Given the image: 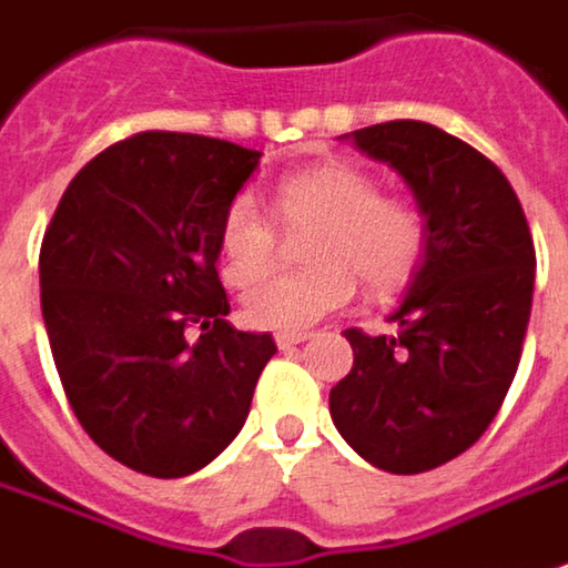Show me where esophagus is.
Here are the masks:
<instances>
[{
	"label": "esophagus",
	"instance_id": "1",
	"mask_svg": "<svg viewBox=\"0 0 568 568\" xmlns=\"http://www.w3.org/2000/svg\"><path fill=\"white\" fill-rule=\"evenodd\" d=\"M310 338L306 332H291V335H277L274 338V344L281 347V351H291V347H296V344H303V341Z\"/></svg>",
	"mask_w": 568,
	"mask_h": 568
}]
</instances>
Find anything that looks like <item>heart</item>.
<instances>
[{"instance_id": "heart-1", "label": "heart", "mask_w": 568, "mask_h": 568, "mask_svg": "<svg viewBox=\"0 0 568 568\" xmlns=\"http://www.w3.org/2000/svg\"><path fill=\"white\" fill-rule=\"evenodd\" d=\"M284 227L316 224L306 233L300 272H272L277 230L252 195H236L221 221V277L246 284L243 318L268 332H303L357 294V274L373 294H392L410 281L426 252V221L407 199L379 192V180L357 164H322L284 176L272 192Z\"/></svg>"}]
</instances>
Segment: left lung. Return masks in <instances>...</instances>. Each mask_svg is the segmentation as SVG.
I'll list each match as a JSON object with an SVG mask.
<instances>
[{"label":"left lung","instance_id":"1","mask_svg":"<svg viewBox=\"0 0 568 568\" xmlns=\"http://www.w3.org/2000/svg\"><path fill=\"white\" fill-rule=\"evenodd\" d=\"M414 192L426 252L395 335L347 328L354 369L328 410L361 458L392 474H420L470 448L493 424L521 361L535 294V243L503 170L468 142L417 120L351 135Z\"/></svg>","mask_w":568,"mask_h":568}]
</instances>
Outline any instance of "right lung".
<instances>
[{"label": "right lung", "mask_w": 568, "mask_h": 568, "mask_svg": "<svg viewBox=\"0 0 568 568\" xmlns=\"http://www.w3.org/2000/svg\"><path fill=\"white\" fill-rule=\"evenodd\" d=\"M258 161L205 135H132L78 170L43 236L40 310L65 398L110 458L148 477L214 462L277 354L272 335L224 318L217 277L224 211Z\"/></svg>", "instance_id": "1"}]
</instances>
